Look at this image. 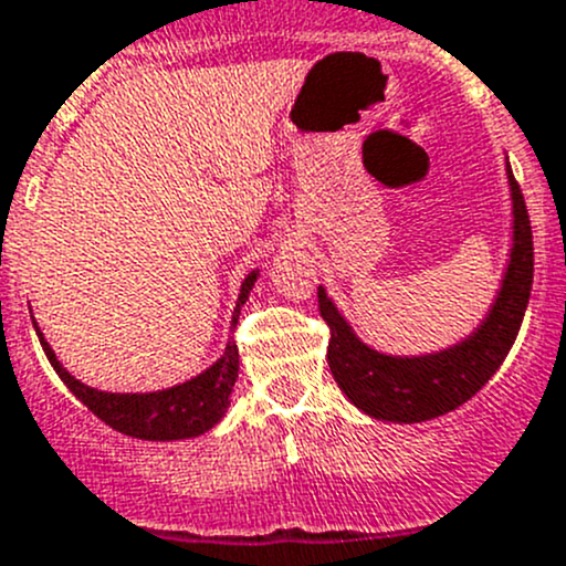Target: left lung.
Instances as JSON below:
<instances>
[{"instance_id":"left-lung-1","label":"left lung","mask_w":566,"mask_h":566,"mask_svg":"<svg viewBox=\"0 0 566 566\" xmlns=\"http://www.w3.org/2000/svg\"><path fill=\"white\" fill-rule=\"evenodd\" d=\"M506 182L512 202V247L501 273L499 293L476 328L454 345L416 356L375 350L356 334L350 319L342 315L328 290L323 284L317 287L319 315L331 328V375L342 394L369 419L419 424L460 408L493 378L510 347L515 345L534 279V243L526 202L510 161Z\"/></svg>"}]
</instances>
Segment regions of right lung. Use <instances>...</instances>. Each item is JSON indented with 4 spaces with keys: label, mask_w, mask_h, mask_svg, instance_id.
Listing matches in <instances>:
<instances>
[{
    "label": "right lung",
    "mask_w": 566,
    "mask_h": 566,
    "mask_svg": "<svg viewBox=\"0 0 566 566\" xmlns=\"http://www.w3.org/2000/svg\"><path fill=\"white\" fill-rule=\"evenodd\" d=\"M256 279H260V268H254L243 279L241 295H238L235 310H232V328L238 325L241 306L249 301ZM32 323H35V317H32ZM35 331L40 345L45 350V358L51 361L54 373L60 375L62 384L76 394L101 421H106L108 427H114L123 436L142 438V441H186V438H197L213 430L224 419L227 408H230L232 386H235L238 367H241V361H238V345L232 336L227 342L221 358H216L208 369L193 375L191 380H182V384L158 391H101L82 384L78 378H73L62 367L60 358H56L54 347L45 342L38 323Z\"/></svg>",
    "instance_id": "add662e5"
}]
</instances>
